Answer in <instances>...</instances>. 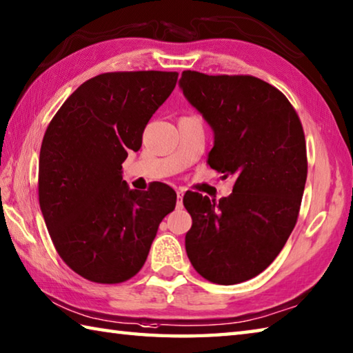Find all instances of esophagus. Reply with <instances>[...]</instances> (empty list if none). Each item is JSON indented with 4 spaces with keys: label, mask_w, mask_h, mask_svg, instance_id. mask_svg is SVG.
<instances>
[{
    "label": "esophagus",
    "mask_w": 353,
    "mask_h": 353,
    "mask_svg": "<svg viewBox=\"0 0 353 353\" xmlns=\"http://www.w3.org/2000/svg\"><path fill=\"white\" fill-rule=\"evenodd\" d=\"M182 205H183V191L179 190L177 191V207L182 208Z\"/></svg>",
    "instance_id": "34e87169"
}]
</instances>
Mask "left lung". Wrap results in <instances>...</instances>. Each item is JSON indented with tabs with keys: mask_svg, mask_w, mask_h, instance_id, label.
Here are the masks:
<instances>
[{
	"mask_svg": "<svg viewBox=\"0 0 353 353\" xmlns=\"http://www.w3.org/2000/svg\"><path fill=\"white\" fill-rule=\"evenodd\" d=\"M179 86L214 132L208 165L234 179L219 202L185 193L193 219L185 248L205 279L239 284L272 264L296 223L307 179L303 125L283 92L252 75L183 70Z\"/></svg>",
	"mask_w": 353,
	"mask_h": 353,
	"instance_id": "left-lung-1",
	"label": "left lung"
}]
</instances>
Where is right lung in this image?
<instances>
[{
	"instance_id": "add662e5",
	"label": "right lung",
	"mask_w": 353,
	"mask_h": 353,
	"mask_svg": "<svg viewBox=\"0 0 353 353\" xmlns=\"http://www.w3.org/2000/svg\"><path fill=\"white\" fill-rule=\"evenodd\" d=\"M177 72H106L80 85L50 120L38 165V199L60 258L92 283L119 284L148 258L176 191L131 190L128 152L176 86Z\"/></svg>"
}]
</instances>
